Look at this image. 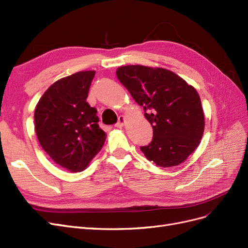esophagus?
I'll return each instance as SVG.
<instances>
[{
  "label": "esophagus",
  "instance_id": "34e87169",
  "mask_svg": "<svg viewBox=\"0 0 248 248\" xmlns=\"http://www.w3.org/2000/svg\"><path fill=\"white\" fill-rule=\"evenodd\" d=\"M124 124H125V116L121 115V116H118V123L115 124V126L122 127V126H124Z\"/></svg>",
  "mask_w": 248,
  "mask_h": 248
}]
</instances>
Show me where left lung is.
Returning <instances> with one entry per match:
<instances>
[{
	"mask_svg": "<svg viewBox=\"0 0 248 248\" xmlns=\"http://www.w3.org/2000/svg\"><path fill=\"white\" fill-rule=\"evenodd\" d=\"M116 76L145 110L154 138L140 149L148 161L169 168L183 163L201 142L205 116L194 86L174 72L141 65L119 67Z\"/></svg>",
	"mask_w": 248,
	"mask_h": 248,
	"instance_id": "left-lung-1",
	"label": "left lung"
}]
</instances>
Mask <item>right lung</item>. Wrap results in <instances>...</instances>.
Instances as JSON below:
<instances>
[{"label": "right lung", "mask_w": 248, "mask_h": 248, "mask_svg": "<svg viewBox=\"0 0 248 248\" xmlns=\"http://www.w3.org/2000/svg\"><path fill=\"white\" fill-rule=\"evenodd\" d=\"M94 71L59 79L40 98L35 131L53 162L70 172H81L102 149L107 135L100 129L97 110L86 102Z\"/></svg>", "instance_id": "right-lung-1"}]
</instances>
